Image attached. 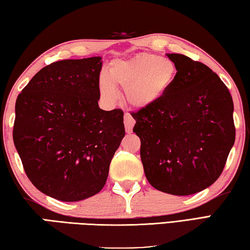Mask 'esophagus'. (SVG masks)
Returning <instances> with one entry per match:
<instances>
[{"mask_svg":"<svg viewBox=\"0 0 250 250\" xmlns=\"http://www.w3.org/2000/svg\"><path fill=\"white\" fill-rule=\"evenodd\" d=\"M124 119H125V132L126 133H131V132H132V128H133V125H134V119H133L132 117H131V115H130V113H128V112L125 113Z\"/></svg>","mask_w":250,"mask_h":250,"instance_id":"34e87169","label":"esophagus"}]
</instances>
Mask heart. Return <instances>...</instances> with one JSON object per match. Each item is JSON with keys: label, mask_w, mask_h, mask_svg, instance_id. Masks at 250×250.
I'll use <instances>...</instances> for the list:
<instances>
[{"label": "heart", "mask_w": 250, "mask_h": 250, "mask_svg": "<svg viewBox=\"0 0 250 250\" xmlns=\"http://www.w3.org/2000/svg\"><path fill=\"white\" fill-rule=\"evenodd\" d=\"M178 67L170 58L139 53L130 59L113 60L108 72L98 78V90L107 104L119 97L117 86L124 88L125 102L135 109H145L164 98L174 86Z\"/></svg>", "instance_id": "heart-1"}]
</instances>
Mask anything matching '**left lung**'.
Segmentation results:
<instances>
[{
    "mask_svg": "<svg viewBox=\"0 0 250 250\" xmlns=\"http://www.w3.org/2000/svg\"><path fill=\"white\" fill-rule=\"evenodd\" d=\"M178 67L174 86L155 105L132 113L145 176L175 196L202 191L223 171L235 142L234 105L210 67L167 53Z\"/></svg>",
    "mask_w": 250,
    "mask_h": 250,
    "instance_id": "left-lung-1",
    "label": "left lung"
}]
</instances>
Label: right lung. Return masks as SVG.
Instances as JSON below:
<instances>
[{
    "label": "right lung",
    "mask_w": 250,
    "mask_h": 250,
    "mask_svg": "<svg viewBox=\"0 0 250 250\" xmlns=\"http://www.w3.org/2000/svg\"><path fill=\"white\" fill-rule=\"evenodd\" d=\"M102 57L42 67L18 95L15 147L36 188L60 201L98 193L125 137L124 112L99 108Z\"/></svg>",
    "instance_id": "1"
}]
</instances>
